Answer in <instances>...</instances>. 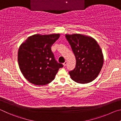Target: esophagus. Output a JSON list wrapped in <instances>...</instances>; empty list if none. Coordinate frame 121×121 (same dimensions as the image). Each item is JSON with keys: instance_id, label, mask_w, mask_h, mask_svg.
I'll list each match as a JSON object with an SVG mask.
<instances>
[{"instance_id": "1", "label": "esophagus", "mask_w": 121, "mask_h": 121, "mask_svg": "<svg viewBox=\"0 0 121 121\" xmlns=\"http://www.w3.org/2000/svg\"><path fill=\"white\" fill-rule=\"evenodd\" d=\"M67 62L66 60L64 63H63V65H64V66H66V65H67Z\"/></svg>"}]
</instances>
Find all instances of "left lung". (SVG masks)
<instances>
[{
	"label": "left lung",
	"instance_id": "8db88e82",
	"mask_svg": "<svg viewBox=\"0 0 121 121\" xmlns=\"http://www.w3.org/2000/svg\"><path fill=\"white\" fill-rule=\"evenodd\" d=\"M76 58L75 69L69 72L71 79L79 83L91 82L102 68L104 56L97 42L90 37L80 34L66 35Z\"/></svg>",
	"mask_w": 121,
	"mask_h": 121
}]
</instances>
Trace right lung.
Listing matches in <instances>:
<instances>
[{
	"label": "right lung",
	"instance_id": "1",
	"mask_svg": "<svg viewBox=\"0 0 121 121\" xmlns=\"http://www.w3.org/2000/svg\"><path fill=\"white\" fill-rule=\"evenodd\" d=\"M59 34L35 35L27 38L18 52L20 70L27 81L37 86L49 83L55 79L62 64L57 62L51 47Z\"/></svg>",
	"mask_w": 121,
	"mask_h": 121
}]
</instances>
